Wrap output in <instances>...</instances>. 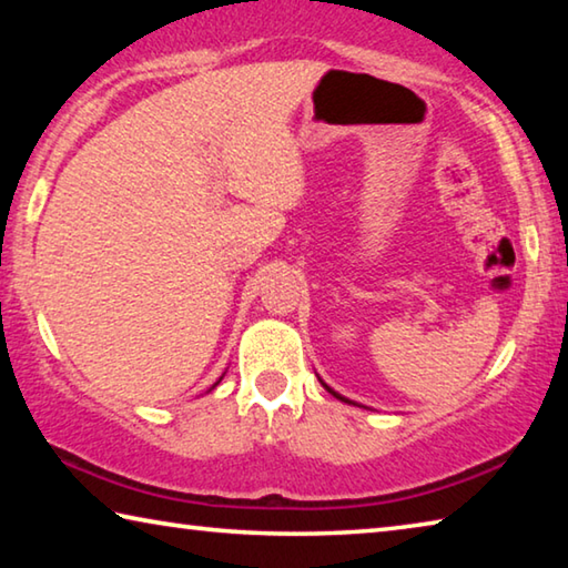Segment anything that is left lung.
<instances>
[{
  "label": "left lung",
  "mask_w": 568,
  "mask_h": 568,
  "mask_svg": "<svg viewBox=\"0 0 568 568\" xmlns=\"http://www.w3.org/2000/svg\"><path fill=\"white\" fill-rule=\"evenodd\" d=\"M323 386H325V383H323ZM325 388H328V386H325ZM328 393H333V396H335V398H341V400H345V403H351L348 398H343V396H338V393H335V390H331V388H328Z\"/></svg>",
  "instance_id": "obj_1"
}]
</instances>
